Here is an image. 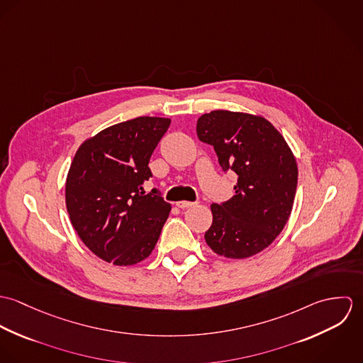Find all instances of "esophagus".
Instances as JSON below:
<instances>
[{"instance_id": "esophagus-1", "label": "esophagus", "mask_w": 363, "mask_h": 363, "mask_svg": "<svg viewBox=\"0 0 363 363\" xmlns=\"http://www.w3.org/2000/svg\"><path fill=\"white\" fill-rule=\"evenodd\" d=\"M176 206L180 208V209H184V208L194 207L196 203H190V201H179L176 203Z\"/></svg>"}]
</instances>
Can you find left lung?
I'll return each instance as SVG.
<instances>
[{
    "instance_id": "8db88e82",
    "label": "left lung",
    "mask_w": 363,
    "mask_h": 363,
    "mask_svg": "<svg viewBox=\"0 0 363 363\" xmlns=\"http://www.w3.org/2000/svg\"><path fill=\"white\" fill-rule=\"evenodd\" d=\"M197 137L213 147L223 172L238 174L236 194L212 204L208 246L228 259H247L282 232L294 207L298 164L281 133L264 117L213 110L197 120Z\"/></svg>"
}]
</instances>
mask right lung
<instances>
[{
  "label": "right lung",
  "instance_id": "obj_1",
  "mask_svg": "<svg viewBox=\"0 0 363 363\" xmlns=\"http://www.w3.org/2000/svg\"><path fill=\"white\" fill-rule=\"evenodd\" d=\"M170 118L137 117L107 127L81 144L65 182V204L74 229L99 259L133 265L155 249L170 204L154 189L150 157Z\"/></svg>",
  "mask_w": 363,
  "mask_h": 363
}]
</instances>
